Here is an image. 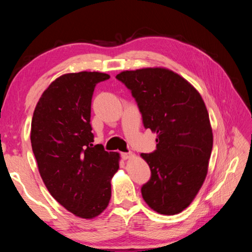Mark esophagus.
I'll use <instances>...</instances> for the list:
<instances>
[{
    "label": "esophagus",
    "instance_id": "34e87169",
    "mask_svg": "<svg viewBox=\"0 0 252 252\" xmlns=\"http://www.w3.org/2000/svg\"><path fill=\"white\" fill-rule=\"evenodd\" d=\"M133 156H134V154L131 153V152H129V153H122V154H121V157H122L123 159H126V160L132 158Z\"/></svg>",
    "mask_w": 252,
    "mask_h": 252
}]
</instances>
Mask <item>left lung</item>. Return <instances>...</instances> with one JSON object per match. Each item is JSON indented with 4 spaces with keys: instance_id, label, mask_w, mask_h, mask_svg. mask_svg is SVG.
I'll use <instances>...</instances> for the list:
<instances>
[{
    "instance_id": "left-lung-1",
    "label": "left lung",
    "mask_w": 252,
    "mask_h": 252,
    "mask_svg": "<svg viewBox=\"0 0 252 252\" xmlns=\"http://www.w3.org/2000/svg\"><path fill=\"white\" fill-rule=\"evenodd\" d=\"M116 78L131 91L145 129L157 133L156 151L141 156L151 179L141 189L147 205L173 216L194 200L206 179L213 136L200 94L164 68L123 71Z\"/></svg>"
}]
</instances>
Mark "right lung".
Here are the masks:
<instances>
[{
    "instance_id": "right-lung-1",
    "label": "right lung",
    "mask_w": 252,
    "mask_h": 252,
    "mask_svg": "<svg viewBox=\"0 0 252 252\" xmlns=\"http://www.w3.org/2000/svg\"><path fill=\"white\" fill-rule=\"evenodd\" d=\"M110 77L81 71L57 78L36 104L31 146L51 195L77 217L92 219L107 208L119 154L93 145L91 104L96 84Z\"/></svg>"
}]
</instances>
